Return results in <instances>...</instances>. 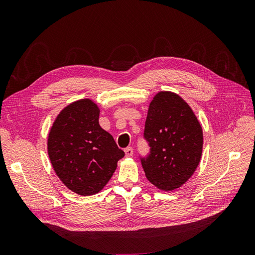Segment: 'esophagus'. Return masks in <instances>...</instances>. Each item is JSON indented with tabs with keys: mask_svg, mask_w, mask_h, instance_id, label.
<instances>
[{
	"mask_svg": "<svg viewBox=\"0 0 255 255\" xmlns=\"http://www.w3.org/2000/svg\"><path fill=\"white\" fill-rule=\"evenodd\" d=\"M125 153H126L127 157L132 156L133 155V148H132V146H128V148L125 150Z\"/></svg>",
	"mask_w": 255,
	"mask_h": 255,
	"instance_id": "34e87169",
	"label": "esophagus"
}]
</instances>
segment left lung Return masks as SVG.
Wrapping results in <instances>:
<instances>
[{
	"label": "left lung",
	"mask_w": 255,
	"mask_h": 255,
	"mask_svg": "<svg viewBox=\"0 0 255 255\" xmlns=\"http://www.w3.org/2000/svg\"><path fill=\"white\" fill-rule=\"evenodd\" d=\"M143 137L150 154L141 157L153 185L171 191L194 174L202 155L203 133L190 106L176 94L160 91L150 103Z\"/></svg>",
	"instance_id": "left-lung-1"
}]
</instances>
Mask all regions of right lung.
<instances>
[{
  "mask_svg": "<svg viewBox=\"0 0 255 255\" xmlns=\"http://www.w3.org/2000/svg\"><path fill=\"white\" fill-rule=\"evenodd\" d=\"M100 110L89 99L69 104L54 121L48 153L54 171L66 186L81 196L101 191L125 152L99 125Z\"/></svg>",
  "mask_w": 255,
  "mask_h": 255,
  "instance_id": "right-lung-1",
  "label": "right lung"
}]
</instances>
